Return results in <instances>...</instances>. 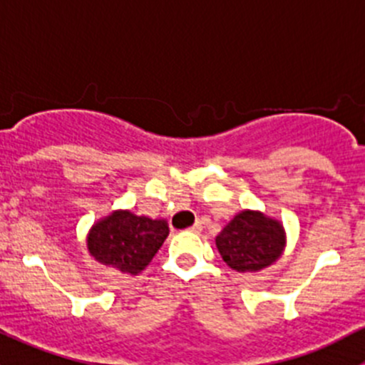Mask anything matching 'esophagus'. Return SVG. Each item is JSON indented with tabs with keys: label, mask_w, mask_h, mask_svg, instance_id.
<instances>
[{
	"label": "esophagus",
	"mask_w": 365,
	"mask_h": 365,
	"mask_svg": "<svg viewBox=\"0 0 365 365\" xmlns=\"http://www.w3.org/2000/svg\"><path fill=\"white\" fill-rule=\"evenodd\" d=\"M201 230H203V224L201 222H196L192 227H190V231H194V233H201Z\"/></svg>",
	"instance_id": "1"
}]
</instances>
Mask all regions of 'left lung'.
Wrapping results in <instances>:
<instances>
[{"label":"left lung","mask_w":365,"mask_h":365,"mask_svg":"<svg viewBox=\"0 0 365 365\" xmlns=\"http://www.w3.org/2000/svg\"><path fill=\"white\" fill-rule=\"evenodd\" d=\"M215 242L227 267L237 272H257L281 256L284 231L277 220L245 210L220 231Z\"/></svg>","instance_id":"8db88e82"}]
</instances>
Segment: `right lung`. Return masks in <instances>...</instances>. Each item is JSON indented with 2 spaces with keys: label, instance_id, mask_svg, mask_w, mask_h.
Returning a JSON list of instances; mask_svg holds the SVG:
<instances>
[{
  "label": "right lung",
  "instance_id": "right-lung-1",
  "mask_svg": "<svg viewBox=\"0 0 365 365\" xmlns=\"http://www.w3.org/2000/svg\"><path fill=\"white\" fill-rule=\"evenodd\" d=\"M168 233L165 220L114 212L95 224L88 237V249L98 263L135 275L152 261Z\"/></svg>",
  "mask_w": 365,
  "mask_h": 365
}]
</instances>
